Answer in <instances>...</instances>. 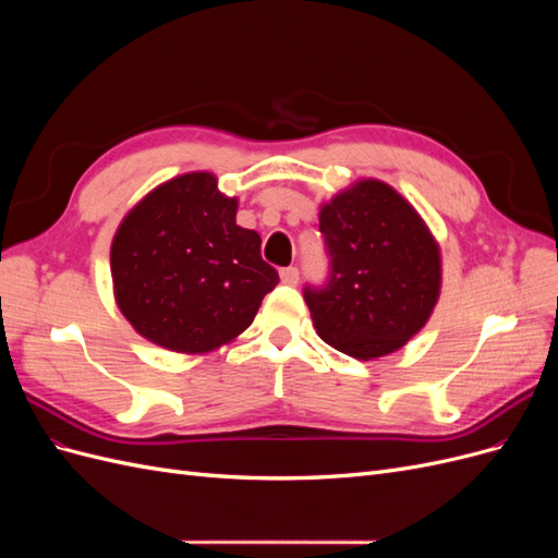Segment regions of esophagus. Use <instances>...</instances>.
I'll use <instances>...</instances> for the list:
<instances>
[{
  "label": "esophagus",
  "instance_id": "obj_1",
  "mask_svg": "<svg viewBox=\"0 0 558 558\" xmlns=\"http://www.w3.org/2000/svg\"><path fill=\"white\" fill-rule=\"evenodd\" d=\"M279 275H281V281L289 283V286H295L300 281V269L298 267H283Z\"/></svg>",
  "mask_w": 558,
  "mask_h": 558
}]
</instances>
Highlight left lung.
Listing matches in <instances>:
<instances>
[{"label": "left lung", "mask_w": 558, "mask_h": 558, "mask_svg": "<svg viewBox=\"0 0 558 558\" xmlns=\"http://www.w3.org/2000/svg\"><path fill=\"white\" fill-rule=\"evenodd\" d=\"M328 279L305 286L320 340L359 361L400 349L440 293V251L391 185L367 179L320 209Z\"/></svg>", "instance_id": "1"}]
</instances>
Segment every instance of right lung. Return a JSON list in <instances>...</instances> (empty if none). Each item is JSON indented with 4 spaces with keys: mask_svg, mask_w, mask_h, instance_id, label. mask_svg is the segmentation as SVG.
<instances>
[{
    "mask_svg": "<svg viewBox=\"0 0 558 558\" xmlns=\"http://www.w3.org/2000/svg\"><path fill=\"white\" fill-rule=\"evenodd\" d=\"M238 199L207 172L162 183L134 207L111 244L118 307L146 340L202 353L230 342L279 283L260 234L234 223Z\"/></svg>",
    "mask_w": 558,
    "mask_h": 558,
    "instance_id": "1",
    "label": "right lung"
}]
</instances>
